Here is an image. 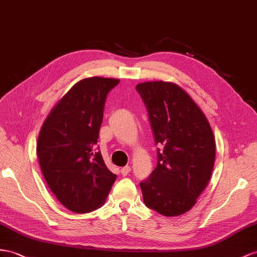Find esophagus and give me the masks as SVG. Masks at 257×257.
<instances>
[{
	"instance_id": "34e87169",
	"label": "esophagus",
	"mask_w": 257,
	"mask_h": 257,
	"mask_svg": "<svg viewBox=\"0 0 257 257\" xmlns=\"http://www.w3.org/2000/svg\"><path fill=\"white\" fill-rule=\"evenodd\" d=\"M130 170H131L130 166H124V167H122V168L120 169V173H121L122 176H127V175L130 173Z\"/></svg>"
}]
</instances>
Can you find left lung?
Segmentation results:
<instances>
[{
    "label": "left lung",
    "mask_w": 257,
    "mask_h": 257,
    "mask_svg": "<svg viewBox=\"0 0 257 257\" xmlns=\"http://www.w3.org/2000/svg\"><path fill=\"white\" fill-rule=\"evenodd\" d=\"M146 104L157 165L140 182L146 205L161 215L187 213L208 185L215 163V140L207 118L187 92L165 81L137 84Z\"/></svg>",
    "instance_id": "obj_1"
}]
</instances>
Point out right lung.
Listing matches in <instances>:
<instances>
[{
  "label": "right lung",
  "mask_w": 257,
  "mask_h": 257,
  "mask_svg": "<svg viewBox=\"0 0 257 257\" xmlns=\"http://www.w3.org/2000/svg\"><path fill=\"white\" fill-rule=\"evenodd\" d=\"M119 79L91 77L77 82L52 108L38 138L37 155L44 179L74 213L101 207L116 175L97 150L108 92Z\"/></svg>",
  "instance_id": "1"
}]
</instances>
